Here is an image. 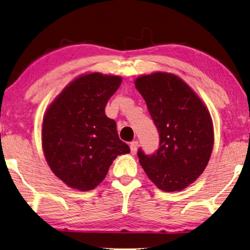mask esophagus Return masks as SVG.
<instances>
[{
    "mask_svg": "<svg viewBox=\"0 0 250 250\" xmlns=\"http://www.w3.org/2000/svg\"><path fill=\"white\" fill-rule=\"evenodd\" d=\"M137 149H138L137 141H131V143H130V152H131V154H135L136 152H137Z\"/></svg>",
    "mask_w": 250,
    "mask_h": 250,
    "instance_id": "obj_1",
    "label": "esophagus"
}]
</instances>
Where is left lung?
<instances>
[{"instance_id":"left-lung-1","label":"left lung","mask_w":250,"mask_h":250,"mask_svg":"<svg viewBox=\"0 0 250 250\" xmlns=\"http://www.w3.org/2000/svg\"><path fill=\"white\" fill-rule=\"evenodd\" d=\"M159 133L152 154L138 149L147 176L160 189L178 191L205 171L213 148L212 121L204 103L175 75L154 73L136 79Z\"/></svg>"}]
</instances>
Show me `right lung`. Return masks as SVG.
<instances>
[{
    "label": "right lung",
    "instance_id": "right-lung-1",
    "mask_svg": "<svg viewBox=\"0 0 250 250\" xmlns=\"http://www.w3.org/2000/svg\"><path fill=\"white\" fill-rule=\"evenodd\" d=\"M122 78L92 73L75 79L46 111L42 147L46 162L60 180L76 189L100 184L117 155L130 151L119 137L105 105Z\"/></svg>",
    "mask_w": 250,
    "mask_h": 250
}]
</instances>
